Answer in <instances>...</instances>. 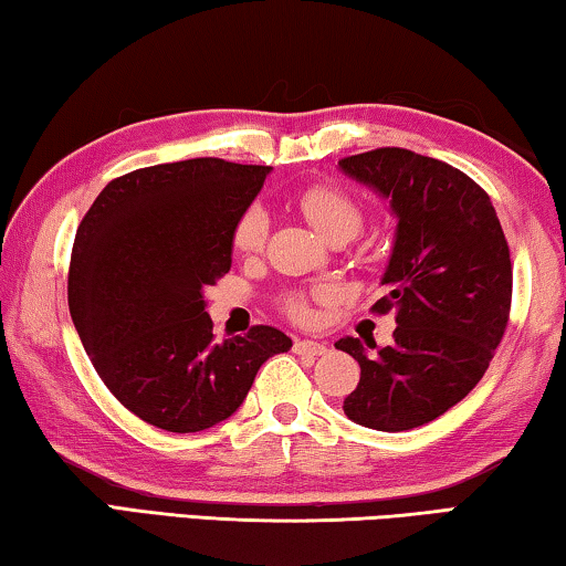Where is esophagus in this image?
I'll use <instances>...</instances> for the list:
<instances>
[{
	"mask_svg": "<svg viewBox=\"0 0 566 566\" xmlns=\"http://www.w3.org/2000/svg\"><path fill=\"white\" fill-rule=\"evenodd\" d=\"M293 350L298 356H326L328 354V346L326 344H318V340H295Z\"/></svg>",
	"mask_w": 566,
	"mask_h": 566,
	"instance_id": "1",
	"label": "esophagus"
}]
</instances>
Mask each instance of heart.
<instances>
[{
	"instance_id": "b5f03b06",
	"label": "heart",
	"mask_w": 566,
	"mask_h": 566,
	"mask_svg": "<svg viewBox=\"0 0 566 566\" xmlns=\"http://www.w3.org/2000/svg\"><path fill=\"white\" fill-rule=\"evenodd\" d=\"M295 208H298L313 226L328 240L356 238L364 228V208L360 202L333 182H313L295 192ZM268 216L261 208H248L233 226V248L240 255H253L265 245ZM328 298L326 291H289L281 298L285 316L295 323H308L313 318L316 303Z\"/></svg>"
}]
</instances>
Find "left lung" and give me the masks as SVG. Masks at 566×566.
I'll use <instances>...</instances> for the list:
<instances>
[{"label":"left lung","mask_w":566,"mask_h":566,"mask_svg":"<svg viewBox=\"0 0 566 566\" xmlns=\"http://www.w3.org/2000/svg\"><path fill=\"white\" fill-rule=\"evenodd\" d=\"M338 165L398 218L388 291L370 305L394 313L396 331L370 358L358 338L336 344L360 366L344 411L368 429L409 431L457 406L492 364L512 311L509 243L486 190L449 163L376 147Z\"/></svg>","instance_id":"left-lung-1"}]
</instances>
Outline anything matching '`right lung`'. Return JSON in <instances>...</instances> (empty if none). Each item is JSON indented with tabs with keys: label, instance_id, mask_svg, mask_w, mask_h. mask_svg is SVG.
Wrapping results in <instances>:
<instances>
[{
	"label": "right lung",
	"instance_id": "obj_1",
	"mask_svg": "<svg viewBox=\"0 0 566 566\" xmlns=\"http://www.w3.org/2000/svg\"><path fill=\"white\" fill-rule=\"evenodd\" d=\"M268 165L220 157L109 180L74 235L72 323L102 384L137 419L172 433L226 421L291 338L271 326L218 344L202 291L230 271L233 226Z\"/></svg>",
	"mask_w": 566,
	"mask_h": 566
}]
</instances>
